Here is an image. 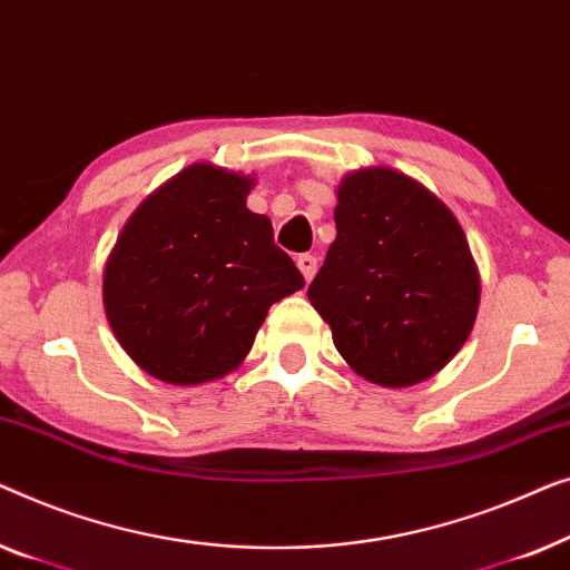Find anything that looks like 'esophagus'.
Listing matches in <instances>:
<instances>
[{"mask_svg": "<svg viewBox=\"0 0 570 570\" xmlns=\"http://www.w3.org/2000/svg\"><path fill=\"white\" fill-rule=\"evenodd\" d=\"M296 268L302 271V276H304V282H312V276L317 274V258L315 255H299V258H296Z\"/></svg>", "mask_w": 570, "mask_h": 570, "instance_id": "34e87169", "label": "esophagus"}]
</instances>
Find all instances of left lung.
Masks as SVG:
<instances>
[{
  "instance_id": "left-lung-1",
  "label": "left lung",
  "mask_w": 570,
  "mask_h": 570,
  "mask_svg": "<svg viewBox=\"0 0 570 570\" xmlns=\"http://www.w3.org/2000/svg\"><path fill=\"white\" fill-rule=\"evenodd\" d=\"M307 296L358 376L411 387L464 346L480 274L442 198L392 167H364L341 180L335 239Z\"/></svg>"
}]
</instances>
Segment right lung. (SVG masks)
I'll return each instance as SVG.
<instances>
[{"label":"right lung","mask_w":570,"mask_h":570,"mask_svg":"<svg viewBox=\"0 0 570 570\" xmlns=\"http://www.w3.org/2000/svg\"><path fill=\"white\" fill-rule=\"evenodd\" d=\"M250 175L212 163L180 170L128 216L102 271L110 331L167 384L219 380L250 354L271 304L304 278L247 208Z\"/></svg>","instance_id":"1"}]
</instances>
